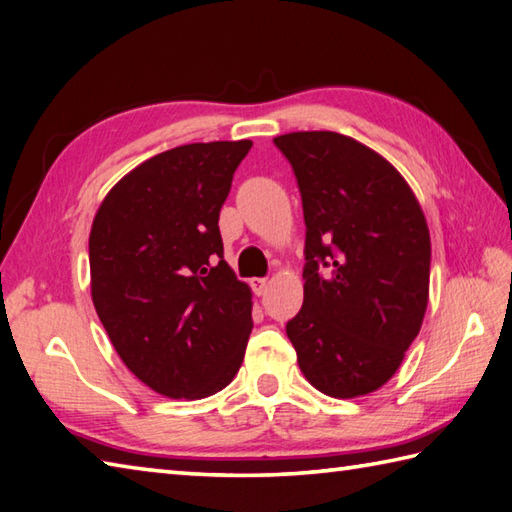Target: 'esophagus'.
<instances>
[{"label":"esophagus","mask_w":512,"mask_h":512,"mask_svg":"<svg viewBox=\"0 0 512 512\" xmlns=\"http://www.w3.org/2000/svg\"><path fill=\"white\" fill-rule=\"evenodd\" d=\"M266 286H268V279H259V277H255V279H250V288H253V292L255 295L259 297V295H264V290H266Z\"/></svg>","instance_id":"esophagus-1"}]
</instances>
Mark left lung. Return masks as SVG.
<instances>
[{
  "label": "left lung",
  "instance_id": "1",
  "mask_svg": "<svg viewBox=\"0 0 512 512\" xmlns=\"http://www.w3.org/2000/svg\"><path fill=\"white\" fill-rule=\"evenodd\" d=\"M306 217L303 306L286 325L308 383L358 398L398 372L429 303L431 237L422 206L378 151L336 132L275 138ZM331 270L318 275V264Z\"/></svg>",
  "mask_w": 512,
  "mask_h": 512
}]
</instances>
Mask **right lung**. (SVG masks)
I'll return each instance as SVG.
<instances>
[{"mask_svg":"<svg viewBox=\"0 0 512 512\" xmlns=\"http://www.w3.org/2000/svg\"><path fill=\"white\" fill-rule=\"evenodd\" d=\"M250 147L162 151L118 180L94 215L96 314L129 372L167 398L213 396L244 361L253 292L224 262L217 222Z\"/></svg>","mask_w":512,"mask_h":512,"instance_id":"obj_1","label":"right lung"}]
</instances>
